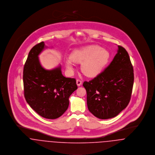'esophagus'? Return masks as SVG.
Here are the masks:
<instances>
[{
  "instance_id": "1",
  "label": "esophagus",
  "mask_w": 155,
  "mask_h": 155,
  "mask_svg": "<svg viewBox=\"0 0 155 155\" xmlns=\"http://www.w3.org/2000/svg\"><path fill=\"white\" fill-rule=\"evenodd\" d=\"M76 83H77V84L78 86H80L81 85V84H82V81L80 79H77Z\"/></svg>"
}]
</instances>
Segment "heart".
I'll list each match as a JSON object with an SVG mask.
<instances>
[{"label":"heart","instance_id":"heart-1","mask_svg":"<svg viewBox=\"0 0 155 155\" xmlns=\"http://www.w3.org/2000/svg\"><path fill=\"white\" fill-rule=\"evenodd\" d=\"M109 53L97 45H88L75 49L71 53L70 58L65 61V65L69 72L74 68V62L81 63V69L88 77L98 75L109 59Z\"/></svg>","mask_w":155,"mask_h":155}]
</instances>
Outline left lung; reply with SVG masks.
<instances>
[{
	"instance_id": "obj_1",
	"label": "left lung",
	"mask_w": 155,
	"mask_h": 155,
	"mask_svg": "<svg viewBox=\"0 0 155 155\" xmlns=\"http://www.w3.org/2000/svg\"><path fill=\"white\" fill-rule=\"evenodd\" d=\"M118 47L109 65L93 80L83 83L88 109L102 120L117 116L127 106L131 96L133 67L128 52L123 47Z\"/></svg>"
}]
</instances>
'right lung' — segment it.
<instances>
[{
	"instance_id": "obj_1",
	"label": "right lung",
	"mask_w": 155,
	"mask_h": 155,
	"mask_svg": "<svg viewBox=\"0 0 155 155\" xmlns=\"http://www.w3.org/2000/svg\"><path fill=\"white\" fill-rule=\"evenodd\" d=\"M43 41L29 52L23 71L24 97L30 107L41 117L56 119L69 106V97L77 89L75 78L65 77L61 66L51 70L40 64L38 55L46 48Z\"/></svg>"
}]
</instances>
